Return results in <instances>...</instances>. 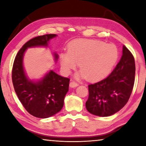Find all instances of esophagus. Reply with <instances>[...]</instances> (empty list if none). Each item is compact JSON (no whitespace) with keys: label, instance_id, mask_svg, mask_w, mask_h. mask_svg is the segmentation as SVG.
I'll return each instance as SVG.
<instances>
[{"label":"esophagus","instance_id":"1","mask_svg":"<svg viewBox=\"0 0 146 146\" xmlns=\"http://www.w3.org/2000/svg\"><path fill=\"white\" fill-rule=\"evenodd\" d=\"M78 86V84L77 82H76L74 81H72L70 83V86L71 88H76Z\"/></svg>","mask_w":146,"mask_h":146}]
</instances>
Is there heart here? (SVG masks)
Returning a JSON list of instances; mask_svg holds the SVG:
<instances>
[{
    "instance_id": "1",
    "label": "heart",
    "mask_w": 146,
    "mask_h": 146,
    "mask_svg": "<svg viewBox=\"0 0 146 146\" xmlns=\"http://www.w3.org/2000/svg\"><path fill=\"white\" fill-rule=\"evenodd\" d=\"M118 50L112 44L95 40H78L68 46L67 52L61 53L60 62L68 74L78 63L81 70L76 77L97 80L108 74L118 58Z\"/></svg>"
}]
</instances>
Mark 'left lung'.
Listing matches in <instances>:
<instances>
[{"mask_svg": "<svg viewBox=\"0 0 146 146\" xmlns=\"http://www.w3.org/2000/svg\"><path fill=\"white\" fill-rule=\"evenodd\" d=\"M135 60L131 52L123 46L120 60L108 76L88 85L86 102L92 114L110 116L120 110L128 101L135 80Z\"/></svg>", "mask_w": 146, "mask_h": 146, "instance_id": "1", "label": "left lung"}]
</instances>
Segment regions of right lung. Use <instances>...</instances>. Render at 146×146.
Listing matches in <instances>:
<instances>
[{
	"label": "right lung",
	"mask_w": 146,
	"mask_h": 146,
	"mask_svg": "<svg viewBox=\"0 0 146 146\" xmlns=\"http://www.w3.org/2000/svg\"><path fill=\"white\" fill-rule=\"evenodd\" d=\"M50 34L33 38L20 49L14 61L12 80L19 100L28 112L39 118H46L59 112L68 91L70 79L50 70L38 82L31 80L26 75L23 67V57L28 48L45 46L49 40L56 36ZM55 60L58 55L54 52Z\"/></svg>",
	"instance_id": "right-lung-1"
}]
</instances>
